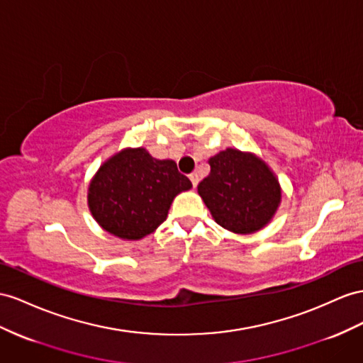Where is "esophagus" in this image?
I'll use <instances>...</instances> for the list:
<instances>
[{
    "label": "esophagus",
    "mask_w": 363,
    "mask_h": 363,
    "mask_svg": "<svg viewBox=\"0 0 363 363\" xmlns=\"http://www.w3.org/2000/svg\"><path fill=\"white\" fill-rule=\"evenodd\" d=\"M190 181H191V184H193V187L196 189V185L199 184V174H198L196 172H193V173L190 174Z\"/></svg>",
    "instance_id": "34e87169"
}]
</instances>
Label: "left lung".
<instances>
[{
  "mask_svg": "<svg viewBox=\"0 0 363 363\" xmlns=\"http://www.w3.org/2000/svg\"><path fill=\"white\" fill-rule=\"evenodd\" d=\"M208 164L210 174L199 182L198 193L216 224L236 235H253L270 224L282 189L262 157L225 148Z\"/></svg>",
  "mask_w": 363,
  "mask_h": 363,
  "instance_id": "1",
  "label": "left lung"
}]
</instances>
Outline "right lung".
Segmentation results:
<instances>
[{
	"instance_id": "1",
	"label": "right lung",
	"mask_w": 363,
	"mask_h": 363,
	"mask_svg": "<svg viewBox=\"0 0 363 363\" xmlns=\"http://www.w3.org/2000/svg\"><path fill=\"white\" fill-rule=\"evenodd\" d=\"M191 189L172 160H156L144 147L123 148L93 176L87 203L98 225L124 240H139L167 219L173 199Z\"/></svg>"
}]
</instances>
